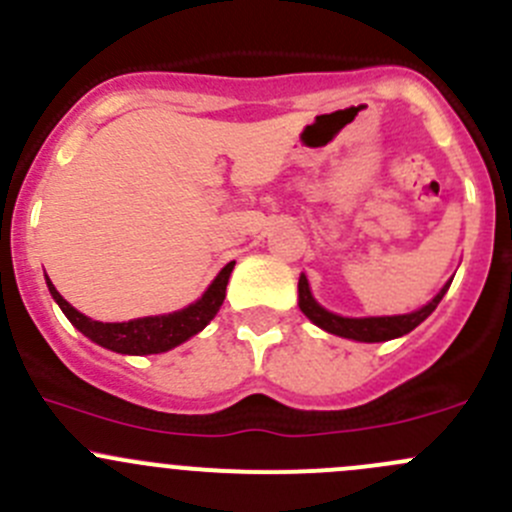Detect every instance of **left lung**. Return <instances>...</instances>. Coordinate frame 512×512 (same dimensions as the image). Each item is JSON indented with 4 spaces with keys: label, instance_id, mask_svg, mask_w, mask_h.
I'll use <instances>...</instances> for the list:
<instances>
[{
    "label": "left lung",
    "instance_id": "1",
    "mask_svg": "<svg viewBox=\"0 0 512 512\" xmlns=\"http://www.w3.org/2000/svg\"><path fill=\"white\" fill-rule=\"evenodd\" d=\"M450 288V281L440 288L438 296L423 306L421 311L406 313V316H381V318H343L336 316V313L326 311L316 303V298L311 296V288H308L306 276L298 278V306L301 311L311 318L316 326H321L323 331L333 333V336H343V338H353V341H363V343H378V341H391V338L406 336L411 333L418 323H423L430 313L435 311V306L440 303V298L445 296V291Z\"/></svg>",
    "mask_w": 512,
    "mask_h": 512
}]
</instances>
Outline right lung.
<instances>
[{
	"mask_svg": "<svg viewBox=\"0 0 512 512\" xmlns=\"http://www.w3.org/2000/svg\"><path fill=\"white\" fill-rule=\"evenodd\" d=\"M236 261L226 263L221 268L219 276L214 278V283L209 286V291L199 298L196 303H191L184 311L169 313V316H149V318H134V321L126 323H101L91 321L84 313H79L77 308L69 306L62 298V293L54 288V283L47 278L49 293L54 296V301L59 303V308L64 311V316L72 321V326H77L86 338H91L99 346L109 348L116 353H129V356H146V353H164L169 348L179 346L186 338L196 336L211 318L219 313L221 303L226 298V283H229L231 271H234Z\"/></svg>",
	"mask_w": 512,
	"mask_h": 512,
	"instance_id": "1",
	"label": "right lung"
}]
</instances>
